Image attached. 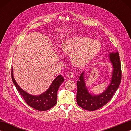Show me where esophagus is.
Returning a JSON list of instances; mask_svg holds the SVG:
<instances>
[{
  "instance_id": "1",
  "label": "esophagus",
  "mask_w": 131,
  "mask_h": 131,
  "mask_svg": "<svg viewBox=\"0 0 131 131\" xmlns=\"http://www.w3.org/2000/svg\"><path fill=\"white\" fill-rule=\"evenodd\" d=\"M68 78H71L74 77V73L73 72H69V73L68 74Z\"/></svg>"
}]
</instances>
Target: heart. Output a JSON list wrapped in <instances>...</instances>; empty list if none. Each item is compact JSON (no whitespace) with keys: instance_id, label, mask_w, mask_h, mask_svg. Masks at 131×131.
I'll return each mask as SVG.
<instances>
[{"instance_id":"heart-1","label":"heart","mask_w":131,"mask_h":131,"mask_svg":"<svg viewBox=\"0 0 131 131\" xmlns=\"http://www.w3.org/2000/svg\"><path fill=\"white\" fill-rule=\"evenodd\" d=\"M101 44L98 41L84 36L76 35L68 39L62 44V49L65 53H73L71 60L77 65L88 63L99 53Z\"/></svg>"}]
</instances>
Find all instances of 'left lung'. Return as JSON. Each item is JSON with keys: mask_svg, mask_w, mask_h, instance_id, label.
I'll return each mask as SVG.
<instances>
[{"mask_svg": "<svg viewBox=\"0 0 131 131\" xmlns=\"http://www.w3.org/2000/svg\"><path fill=\"white\" fill-rule=\"evenodd\" d=\"M110 61L113 66L112 81L104 92L99 95H91L88 92L84 79V72L79 77L77 81V104L83 109L93 111L104 106L109 102L115 91L120 85L122 78L121 64L118 52L109 54Z\"/></svg>", "mask_w": 131, "mask_h": 131, "instance_id": "obj_1", "label": "left lung"}]
</instances>
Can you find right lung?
Here are the masks:
<instances>
[{
    "instance_id": "1",
    "label": "right lung",
    "mask_w": 131,
    "mask_h": 131,
    "mask_svg": "<svg viewBox=\"0 0 131 131\" xmlns=\"http://www.w3.org/2000/svg\"><path fill=\"white\" fill-rule=\"evenodd\" d=\"M11 69V77L13 84L26 104L30 107L40 111H45L52 108L56 104L58 89L64 81L63 77L60 75L54 79L49 88L39 96H32L24 91L15 81Z\"/></svg>"
}]
</instances>
